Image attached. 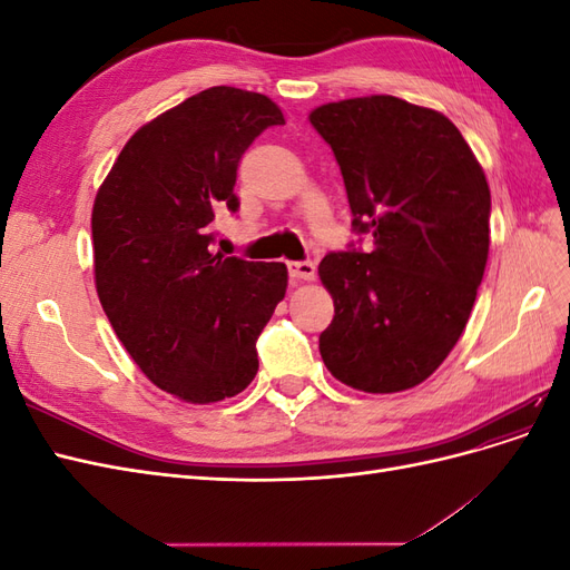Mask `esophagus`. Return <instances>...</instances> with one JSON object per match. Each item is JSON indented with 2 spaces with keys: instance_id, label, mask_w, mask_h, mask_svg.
<instances>
[{
  "instance_id": "esophagus-1",
  "label": "esophagus",
  "mask_w": 570,
  "mask_h": 570,
  "mask_svg": "<svg viewBox=\"0 0 570 570\" xmlns=\"http://www.w3.org/2000/svg\"><path fill=\"white\" fill-rule=\"evenodd\" d=\"M287 271H289V278L297 283L314 281V275H316V266L312 262H289Z\"/></svg>"
}]
</instances>
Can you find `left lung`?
Here are the masks:
<instances>
[{
  "instance_id": "1",
  "label": "left lung",
  "mask_w": 570,
  "mask_h": 570,
  "mask_svg": "<svg viewBox=\"0 0 570 570\" xmlns=\"http://www.w3.org/2000/svg\"><path fill=\"white\" fill-rule=\"evenodd\" d=\"M308 120L335 154L352 226L373 239L318 266L335 304L323 364L361 392L416 387L454 350L485 273V170L450 118L392 95L331 101Z\"/></svg>"
}]
</instances>
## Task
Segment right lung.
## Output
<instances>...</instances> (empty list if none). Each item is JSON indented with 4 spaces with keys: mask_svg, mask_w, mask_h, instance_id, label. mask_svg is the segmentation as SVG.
Here are the masks:
<instances>
[{
    "mask_svg": "<svg viewBox=\"0 0 570 570\" xmlns=\"http://www.w3.org/2000/svg\"><path fill=\"white\" fill-rule=\"evenodd\" d=\"M285 116L218 85L151 118L120 149L92 206L95 287L149 381L187 404L243 392L256 337L285 297L287 266L212 254V220L237 212L245 149Z\"/></svg>",
    "mask_w": 570,
    "mask_h": 570,
    "instance_id": "add662e5",
    "label": "right lung"
}]
</instances>
